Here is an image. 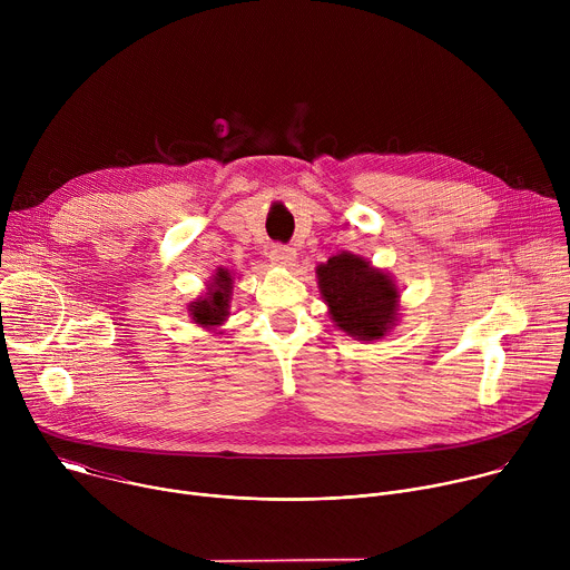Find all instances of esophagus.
<instances>
[{
	"label": "esophagus",
	"mask_w": 570,
	"mask_h": 570,
	"mask_svg": "<svg viewBox=\"0 0 570 570\" xmlns=\"http://www.w3.org/2000/svg\"><path fill=\"white\" fill-rule=\"evenodd\" d=\"M297 259V253L288 246H282V243H277V246L271 248V262L279 264V266H293Z\"/></svg>",
	"instance_id": "34e87169"
}]
</instances>
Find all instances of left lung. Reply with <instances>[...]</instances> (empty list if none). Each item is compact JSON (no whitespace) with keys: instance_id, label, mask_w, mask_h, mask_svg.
<instances>
[{"instance_id":"8db88e82","label":"left lung","mask_w":570,"mask_h":570,"mask_svg":"<svg viewBox=\"0 0 570 570\" xmlns=\"http://www.w3.org/2000/svg\"><path fill=\"white\" fill-rule=\"evenodd\" d=\"M317 284L338 330L361 341L381 338L396 315V288L365 259L343 253L317 266Z\"/></svg>"}]
</instances>
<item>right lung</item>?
I'll use <instances>...</instances> for the list:
<instances>
[{"label": "right lung", "instance_id": "obj_1", "mask_svg": "<svg viewBox=\"0 0 570 570\" xmlns=\"http://www.w3.org/2000/svg\"><path fill=\"white\" fill-rule=\"evenodd\" d=\"M229 291H232V277L227 271L220 268L214 277V284H212L207 297L191 304L194 320L198 324H203V327H214V324H220L227 317Z\"/></svg>", "mask_w": 570, "mask_h": 570}]
</instances>
